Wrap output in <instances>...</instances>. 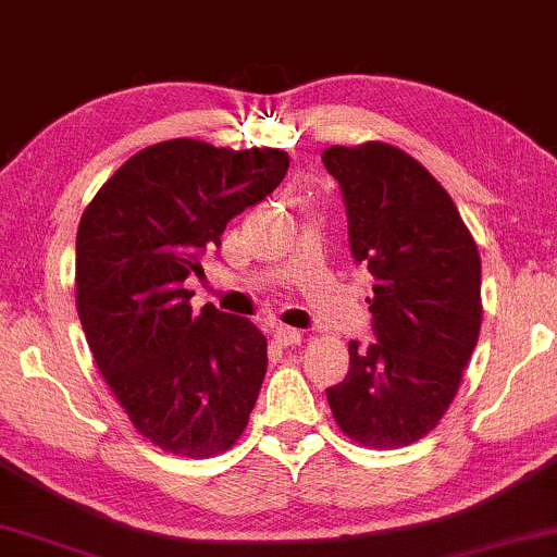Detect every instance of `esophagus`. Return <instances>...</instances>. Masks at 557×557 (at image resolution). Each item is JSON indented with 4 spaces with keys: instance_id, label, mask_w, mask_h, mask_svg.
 Masks as SVG:
<instances>
[{
    "instance_id": "obj_1",
    "label": "esophagus",
    "mask_w": 557,
    "mask_h": 557,
    "mask_svg": "<svg viewBox=\"0 0 557 557\" xmlns=\"http://www.w3.org/2000/svg\"><path fill=\"white\" fill-rule=\"evenodd\" d=\"M302 341V333L298 329H287V325H280L277 331H274V344L280 348H287V346H298Z\"/></svg>"
}]
</instances>
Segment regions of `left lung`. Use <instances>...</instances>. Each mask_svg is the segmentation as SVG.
<instances>
[{
  "instance_id": "obj_1",
  "label": "left lung",
  "mask_w": 557,
  "mask_h": 557,
  "mask_svg": "<svg viewBox=\"0 0 557 557\" xmlns=\"http://www.w3.org/2000/svg\"><path fill=\"white\" fill-rule=\"evenodd\" d=\"M348 247L374 277V344H348V374L325 389L348 438L403 448L438 425L481 329V259L454 198L410 154L384 143L333 145Z\"/></svg>"
}]
</instances>
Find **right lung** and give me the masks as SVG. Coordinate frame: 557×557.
<instances>
[{
    "label": "right lung",
    "instance_id": "obj_1",
    "mask_svg": "<svg viewBox=\"0 0 557 557\" xmlns=\"http://www.w3.org/2000/svg\"><path fill=\"white\" fill-rule=\"evenodd\" d=\"M283 150L168 139L124 162L86 206L76 236V308L96 367L132 425L183 458L239 441L267 372L249 318L193 313L188 274L236 213L283 183Z\"/></svg>",
    "mask_w": 557,
    "mask_h": 557
}]
</instances>
